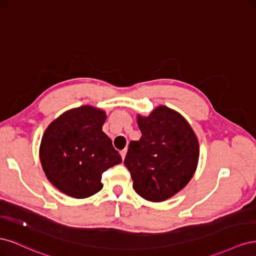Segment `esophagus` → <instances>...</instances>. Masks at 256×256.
<instances>
[{"label": "esophagus", "instance_id": "1", "mask_svg": "<svg viewBox=\"0 0 256 256\" xmlns=\"http://www.w3.org/2000/svg\"><path fill=\"white\" fill-rule=\"evenodd\" d=\"M126 154H127V148L120 152V156H122V160L125 159V157H126Z\"/></svg>", "mask_w": 256, "mask_h": 256}]
</instances>
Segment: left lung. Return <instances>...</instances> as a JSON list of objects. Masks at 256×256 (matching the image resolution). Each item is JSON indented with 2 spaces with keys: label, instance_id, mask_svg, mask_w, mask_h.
I'll return each instance as SVG.
<instances>
[{
  "label": "left lung",
  "instance_id": "1",
  "mask_svg": "<svg viewBox=\"0 0 256 256\" xmlns=\"http://www.w3.org/2000/svg\"><path fill=\"white\" fill-rule=\"evenodd\" d=\"M142 136L131 141L125 164L138 196L164 202L184 188L194 174L200 147L182 115L159 106L148 116H136Z\"/></svg>",
  "mask_w": 256,
  "mask_h": 256
}]
</instances>
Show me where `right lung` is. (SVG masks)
<instances>
[{"instance_id":"1","label":"right lung","mask_w":256,"mask_h":256,"mask_svg":"<svg viewBox=\"0 0 256 256\" xmlns=\"http://www.w3.org/2000/svg\"><path fill=\"white\" fill-rule=\"evenodd\" d=\"M106 112L92 106L68 110L46 129L40 158L48 180L74 198L94 196L102 189L104 171L122 162L104 131Z\"/></svg>"}]
</instances>
